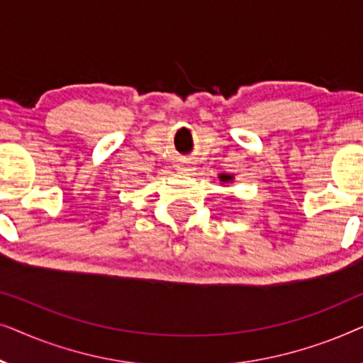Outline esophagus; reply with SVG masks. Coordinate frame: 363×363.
Segmentation results:
<instances>
[{
	"mask_svg": "<svg viewBox=\"0 0 363 363\" xmlns=\"http://www.w3.org/2000/svg\"><path fill=\"white\" fill-rule=\"evenodd\" d=\"M196 168L191 165L190 162H182V163H177V172L178 173H193Z\"/></svg>",
	"mask_w": 363,
	"mask_h": 363,
	"instance_id": "1",
	"label": "esophagus"
}]
</instances>
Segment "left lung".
Listing matches in <instances>:
<instances>
[{
    "mask_svg": "<svg viewBox=\"0 0 363 363\" xmlns=\"http://www.w3.org/2000/svg\"><path fill=\"white\" fill-rule=\"evenodd\" d=\"M220 180H221L223 183H230V182H233V175H228V173H221Z\"/></svg>",
    "mask_w": 363,
    "mask_h": 363,
    "instance_id": "8db88e82",
    "label": "left lung"
}]
</instances>
